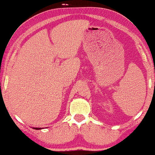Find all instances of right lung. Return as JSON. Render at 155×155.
<instances>
[{
    "instance_id": "add662e5",
    "label": "right lung",
    "mask_w": 155,
    "mask_h": 155,
    "mask_svg": "<svg viewBox=\"0 0 155 155\" xmlns=\"http://www.w3.org/2000/svg\"><path fill=\"white\" fill-rule=\"evenodd\" d=\"M34 129H36V130H39V129H41V128H33Z\"/></svg>"
}]
</instances>
